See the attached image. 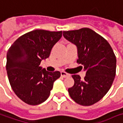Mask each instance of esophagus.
<instances>
[{"label":"esophagus","mask_w":123,"mask_h":123,"mask_svg":"<svg viewBox=\"0 0 123 123\" xmlns=\"http://www.w3.org/2000/svg\"><path fill=\"white\" fill-rule=\"evenodd\" d=\"M61 75L62 77H63V78L69 77V76H70V74H67V73H65V72H61Z\"/></svg>","instance_id":"esophagus-1"}]
</instances>
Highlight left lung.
Instances as JSON below:
<instances>
[{"mask_svg": "<svg viewBox=\"0 0 123 123\" xmlns=\"http://www.w3.org/2000/svg\"><path fill=\"white\" fill-rule=\"evenodd\" d=\"M63 36L76 46L77 62L86 72L83 80L79 75L72 76L74 85L68 89L69 96L78 104L92 105L103 98L114 80V51L103 37L89 28L63 31Z\"/></svg>", "mask_w": 123, "mask_h": 123, "instance_id": "obj_1", "label": "left lung"}]
</instances>
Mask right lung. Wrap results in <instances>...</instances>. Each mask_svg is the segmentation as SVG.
Listing matches in <instances>:
<instances>
[{
	"label": "right lung",
	"mask_w": 123,
	"mask_h": 123,
	"mask_svg": "<svg viewBox=\"0 0 123 123\" xmlns=\"http://www.w3.org/2000/svg\"><path fill=\"white\" fill-rule=\"evenodd\" d=\"M62 36V31L36 30L21 36L7 53L6 70L16 95L28 105H37L49 96L59 72H49L40 66L47 58L54 45Z\"/></svg>",
	"instance_id": "right-lung-1"
}]
</instances>
